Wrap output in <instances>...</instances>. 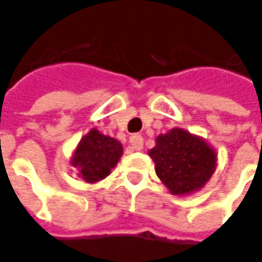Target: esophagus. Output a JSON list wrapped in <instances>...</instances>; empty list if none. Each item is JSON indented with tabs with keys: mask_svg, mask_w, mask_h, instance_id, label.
<instances>
[{
	"mask_svg": "<svg viewBox=\"0 0 262 262\" xmlns=\"http://www.w3.org/2000/svg\"><path fill=\"white\" fill-rule=\"evenodd\" d=\"M129 143H131V148L133 150H141L143 144H144V138H143V136H140V134H134V136H131V138H129Z\"/></svg>",
	"mask_w": 262,
	"mask_h": 262,
	"instance_id": "esophagus-1",
	"label": "esophagus"
}]
</instances>
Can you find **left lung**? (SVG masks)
<instances>
[{
    "label": "left lung",
    "mask_w": 262,
    "mask_h": 262,
    "mask_svg": "<svg viewBox=\"0 0 262 262\" xmlns=\"http://www.w3.org/2000/svg\"><path fill=\"white\" fill-rule=\"evenodd\" d=\"M159 179L175 195H185L206 185L216 169V153L204 140L181 128L159 136L148 151Z\"/></svg>",
    "instance_id": "left-lung-1"
}]
</instances>
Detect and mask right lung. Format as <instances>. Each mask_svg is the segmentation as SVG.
Instances as JSON below:
<instances>
[{"mask_svg":"<svg viewBox=\"0 0 262 262\" xmlns=\"http://www.w3.org/2000/svg\"><path fill=\"white\" fill-rule=\"evenodd\" d=\"M121 156L122 146L118 140L92 129L77 146L71 163L81 179L93 184L109 175Z\"/></svg>","mask_w":262,"mask_h":262,"instance_id":"obj_1","label":"right lung"}]
</instances>
